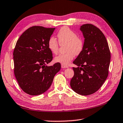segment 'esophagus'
Listing matches in <instances>:
<instances>
[{
	"instance_id": "obj_1",
	"label": "esophagus",
	"mask_w": 123,
	"mask_h": 123,
	"mask_svg": "<svg viewBox=\"0 0 123 123\" xmlns=\"http://www.w3.org/2000/svg\"><path fill=\"white\" fill-rule=\"evenodd\" d=\"M61 67L62 68H68V67L67 66H66V65H64V64H61Z\"/></svg>"
}]
</instances>
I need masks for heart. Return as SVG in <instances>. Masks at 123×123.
I'll list each match as a JSON object with an SVG mask.
<instances>
[{"label": "heart", "mask_w": 123, "mask_h": 123, "mask_svg": "<svg viewBox=\"0 0 123 123\" xmlns=\"http://www.w3.org/2000/svg\"><path fill=\"white\" fill-rule=\"evenodd\" d=\"M60 44H66L65 54H60L55 58V61L64 65H68L73 60L75 55L81 53L84 47V42L81 37L77 36L73 30L67 26L62 27L57 33ZM48 47L52 53L57 54L59 50V44L54 37H50Z\"/></svg>", "instance_id": "obj_1"}]
</instances>
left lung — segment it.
Here are the masks:
<instances>
[{"instance_id":"obj_1","label":"left lung","mask_w":123,"mask_h":123,"mask_svg":"<svg viewBox=\"0 0 123 123\" xmlns=\"http://www.w3.org/2000/svg\"><path fill=\"white\" fill-rule=\"evenodd\" d=\"M85 38L84 47L73 63L74 75L70 86L75 92L82 95L95 93L107 79L111 53L105 36L99 28L91 24L80 27Z\"/></svg>"}]
</instances>
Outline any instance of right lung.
Returning <instances> with one entry per match:
<instances>
[{"label":"right lung","mask_w":123,"mask_h":123,"mask_svg":"<svg viewBox=\"0 0 123 123\" xmlns=\"http://www.w3.org/2000/svg\"><path fill=\"white\" fill-rule=\"evenodd\" d=\"M55 28L30 27L17 41L13 55L14 75L20 88L27 94H42L50 87L61 64L47 66L53 60L48 42Z\"/></svg>","instance_id":"add662e5"}]
</instances>
